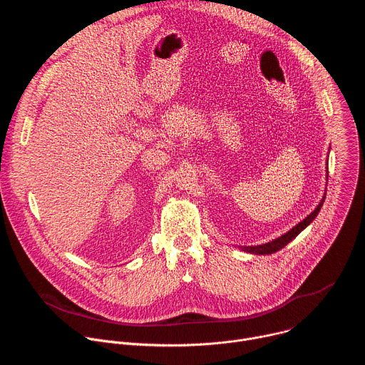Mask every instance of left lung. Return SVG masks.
I'll list each match as a JSON object with an SVG mask.
<instances>
[{"instance_id": "1", "label": "left lung", "mask_w": 365, "mask_h": 365, "mask_svg": "<svg viewBox=\"0 0 365 365\" xmlns=\"http://www.w3.org/2000/svg\"><path fill=\"white\" fill-rule=\"evenodd\" d=\"M324 200H325V196L322 197L321 203L317 206V210L312 212L310 215H307L303 221H300L297 225H294L290 231H287L284 235L267 242V244H263V245H254V247H242V251H247V252H251V254H272V252H276L279 250H282L284 245H287L292 240H294L312 221L315 220V217L318 215V212L321 211V207L324 205Z\"/></svg>"}]
</instances>
